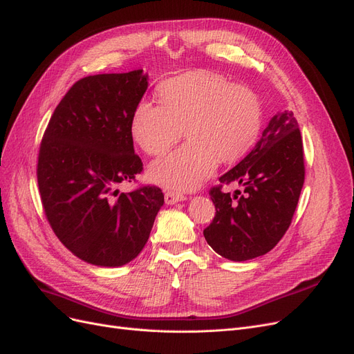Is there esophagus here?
Segmentation results:
<instances>
[{"instance_id":"34e87169","label":"esophagus","mask_w":354,"mask_h":354,"mask_svg":"<svg viewBox=\"0 0 354 354\" xmlns=\"http://www.w3.org/2000/svg\"><path fill=\"white\" fill-rule=\"evenodd\" d=\"M184 200H187V197L184 194H179V192H174V191H167L166 194H165V201H166V204H176V203H179V201H184Z\"/></svg>"}]
</instances>
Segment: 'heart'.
I'll list each match as a JSON object with an SVG mask.
<instances>
[{
  "mask_svg": "<svg viewBox=\"0 0 354 354\" xmlns=\"http://www.w3.org/2000/svg\"><path fill=\"white\" fill-rule=\"evenodd\" d=\"M160 103L141 100L131 133L144 153L165 154L182 137L188 141L149 167L154 184L179 191L200 187L220 163H233L252 149L263 128V102L243 84L207 70L188 71L157 86Z\"/></svg>",
  "mask_w": 354,
  "mask_h": 354,
  "instance_id": "b5f03b06",
  "label": "heart"
}]
</instances>
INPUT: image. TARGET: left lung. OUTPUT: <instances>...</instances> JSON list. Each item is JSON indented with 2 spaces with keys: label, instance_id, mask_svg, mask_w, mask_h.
<instances>
[{
  "label": "left lung",
  "instance_id": "obj_1",
  "mask_svg": "<svg viewBox=\"0 0 354 354\" xmlns=\"http://www.w3.org/2000/svg\"><path fill=\"white\" fill-rule=\"evenodd\" d=\"M218 180L210 189L216 216L204 229L207 243L230 261L270 252L289 229L305 182L304 142L293 112L274 115L251 153ZM232 181L244 192L221 191Z\"/></svg>",
  "mask_w": 354,
  "mask_h": 354
}]
</instances>
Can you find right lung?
<instances>
[{"label":"right lung","mask_w":354,"mask_h":354,"mask_svg":"<svg viewBox=\"0 0 354 354\" xmlns=\"http://www.w3.org/2000/svg\"><path fill=\"white\" fill-rule=\"evenodd\" d=\"M147 78L136 70L78 80L52 113L39 147L45 216L64 246L88 264L121 267L133 261L165 203L154 185L118 189L142 170L131 118Z\"/></svg>","instance_id":"obj_1"}]
</instances>
